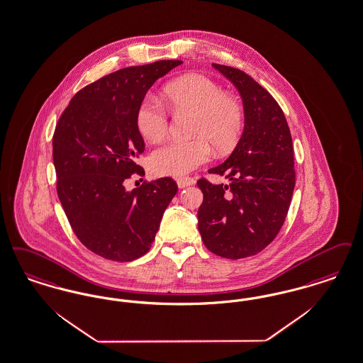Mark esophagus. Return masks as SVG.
Wrapping results in <instances>:
<instances>
[{
  "label": "esophagus",
  "mask_w": 363,
  "mask_h": 363,
  "mask_svg": "<svg viewBox=\"0 0 363 363\" xmlns=\"http://www.w3.org/2000/svg\"><path fill=\"white\" fill-rule=\"evenodd\" d=\"M193 184H194L193 178H178L177 179V185H178L179 189L186 188V186H190Z\"/></svg>",
  "instance_id": "obj_1"
}]
</instances>
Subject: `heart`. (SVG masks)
Listing matches in <instances>:
<instances>
[{"label": "heart", "instance_id": "b5f03b06", "mask_svg": "<svg viewBox=\"0 0 363 363\" xmlns=\"http://www.w3.org/2000/svg\"><path fill=\"white\" fill-rule=\"evenodd\" d=\"M167 101L177 112L196 113L191 140H169L157 147L148 160L154 174L184 177L211 160V145L225 152L236 145L243 128L239 102L225 96L215 81L200 74L185 75L164 89ZM136 125L150 142L160 140L169 128L162 102L147 94L136 112Z\"/></svg>", "mask_w": 363, "mask_h": 363}]
</instances>
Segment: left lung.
Listing matches in <instances>:
<instances>
[{
	"label": "left lung",
	"instance_id": "1",
	"mask_svg": "<svg viewBox=\"0 0 363 363\" xmlns=\"http://www.w3.org/2000/svg\"><path fill=\"white\" fill-rule=\"evenodd\" d=\"M233 82L243 100L245 130L233 154L209 169L228 185L201 178L199 231L205 247L218 257H252L276 238L289 211L296 184L289 125L273 96L248 74L212 65Z\"/></svg>",
	"mask_w": 363,
	"mask_h": 363
}]
</instances>
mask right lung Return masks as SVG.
Returning a JSON list of instances; mask_svg holds the SVG:
<instances>
[{
	"label": "right lung",
	"mask_w": 363,
	"mask_h": 363,
	"mask_svg": "<svg viewBox=\"0 0 363 363\" xmlns=\"http://www.w3.org/2000/svg\"><path fill=\"white\" fill-rule=\"evenodd\" d=\"M184 63L158 60L108 74L81 89L59 117L52 138L60 203L74 233L105 259L130 262L150 250L178 190L170 177L128 191L145 140L136 112L155 81Z\"/></svg>",
	"instance_id": "obj_1"
}]
</instances>
